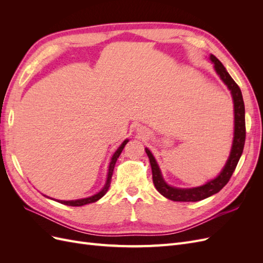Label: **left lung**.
Returning a JSON list of instances; mask_svg holds the SVG:
<instances>
[{"mask_svg":"<svg viewBox=\"0 0 263 263\" xmlns=\"http://www.w3.org/2000/svg\"><path fill=\"white\" fill-rule=\"evenodd\" d=\"M210 60L214 65L215 72L218 74L220 80L226 84L228 90L230 91L234 103V138L233 145L230 149V154L224 168L218 173L216 178L208 181L203 185L196 187H176L169 185L162 177L160 168L157 163L153 153L145 148L146 154L149 158L151 170H153V181L155 187L158 192L164 197L169 198L174 202H197L208 198L214 194L218 193L224 187L230 177L236 169L237 163L242 155L245 139H246V123H245V104L242 94L239 86L233 80V78L229 76L226 68L222 66V63L215 57L214 54L210 55Z\"/></svg>","mask_w":263,"mask_h":263,"instance_id":"obj_1","label":"left lung"}]
</instances>
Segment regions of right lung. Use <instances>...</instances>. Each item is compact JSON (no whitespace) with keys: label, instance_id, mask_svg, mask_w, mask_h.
<instances>
[{"label":"right lung","instance_id":"add662e5","mask_svg":"<svg viewBox=\"0 0 263 263\" xmlns=\"http://www.w3.org/2000/svg\"><path fill=\"white\" fill-rule=\"evenodd\" d=\"M129 141V139H125L122 145L119 146L116 151L114 153V155L112 156V158H110V161H109V164H108V172H107V178H106V181H105V184L104 186H103L101 189L100 192H98L97 194H94L92 196H87V197H84V198H79V200H71V201H61V200H53V198H51V200L53 201H57L58 203H61V204H65V205H68V206H83V205H86V204H90V203H94L99 201L100 198H102L103 196H104L106 194V192L108 191V187L110 185V180H112V176H113V171H114V166H115V163L117 161V158L119 157V155L122 154V151L125 147V145L127 144V142ZM46 196V195H45ZM50 198L49 196H46Z\"/></svg>","mask_w":263,"mask_h":263}]
</instances>
